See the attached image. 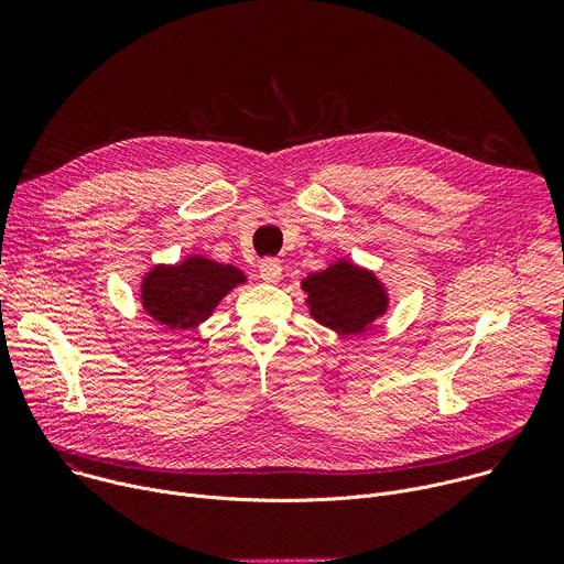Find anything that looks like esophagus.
Segmentation results:
<instances>
[{
  "instance_id": "34e87169",
  "label": "esophagus",
  "mask_w": 564,
  "mask_h": 564,
  "mask_svg": "<svg viewBox=\"0 0 564 564\" xmlns=\"http://www.w3.org/2000/svg\"><path fill=\"white\" fill-rule=\"evenodd\" d=\"M283 272V268H281V263L276 261V259H265L261 265H259V274H261V279L265 281V283H279L281 281V274Z\"/></svg>"
}]
</instances>
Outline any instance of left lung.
<instances>
[{
    "instance_id": "1",
    "label": "left lung",
    "mask_w": 564,
    "mask_h": 564,
    "mask_svg": "<svg viewBox=\"0 0 564 564\" xmlns=\"http://www.w3.org/2000/svg\"><path fill=\"white\" fill-rule=\"evenodd\" d=\"M305 305L316 324L337 335H361L388 312L386 283L368 268L339 259L301 281Z\"/></svg>"
}]
</instances>
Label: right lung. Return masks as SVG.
<instances>
[{"instance_id": "right-lung-1", "label": "right lung", "mask_w": 564, "mask_h": 564, "mask_svg": "<svg viewBox=\"0 0 564 564\" xmlns=\"http://www.w3.org/2000/svg\"><path fill=\"white\" fill-rule=\"evenodd\" d=\"M243 283H248V276L236 265L189 254L176 265L158 263L144 272L140 303L158 324L172 330H192L214 314L234 288Z\"/></svg>"}]
</instances>
